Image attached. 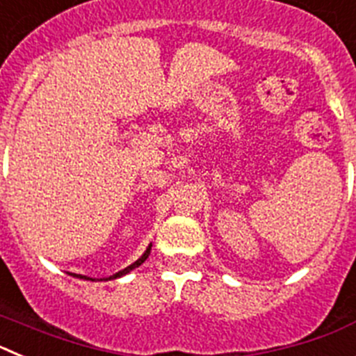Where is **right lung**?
Listing matches in <instances>:
<instances>
[{"label":"right lung","mask_w":356,"mask_h":356,"mask_svg":"<svg viewBox=\"0 0 356 356\" xmlns=\"http://www.w3.org/2000/svg\"><path fill=\"white\" fill-rule=\"evenodd\" d=\"M149 251H151V244H149V246H147V250H146V251H144V254H143V257H140V259H139V260H135V262H134V264H131V266H128V267H127V269H122V271L115 273V275H114V276H110V278H106V280H115V278H121V276L128 275V273H130V271H131V269H135V267H139V266H140V264H143V262H144V260H146V259H147V257H149ZM71 276H76V278H81V280H92V278H89V276H83V275H74V273H72V275H71Z\"/></svg>","instance_id":"1"}]
</instances>
